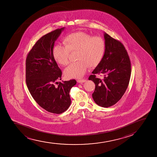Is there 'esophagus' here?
I'll list each match as a JSON object with an SVG mask.
<instances>
[{
    "mask_svg": "<svg viewBox=\"0 0 157 157\" xmlns=\"http://www.w3.org/2000/svg\"><path fill=\"white\" fill-rule=\"evenodd\" d=\"M85 81H86V79H79L77 80V82H78V83H84Z\"/></svg>",
    "mask_w": 157,
    "mask_h": 157,
    "instance_id": "esophagus-1",
    "label": "esophagus"
}]
</instances>
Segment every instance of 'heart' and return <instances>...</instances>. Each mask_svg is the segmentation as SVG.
Returning <instances> with one entry per match:
<instances>
[{
	"instance_id": "b5f03b06",
	"label": "heart",
	"mask_w": 157,
	"mask_h": 157,
	"mask_svg": "<svg viewBox=\"0 0 157 157\" xmlns=\"http://www.w3.org/2000/svg\"><path fill=\"white\" fill-rule=\"evenodd\" d=\"M63 44H58L53 49L54 59L63 66L70 63L71 53L76 52L78 61L71 64L64 70L65 75L69 78L82 77L90 67H96L101 63L106 50L105 40L99 36H92L82 32L67 35Z\"/></svg>"
}]
</instances>
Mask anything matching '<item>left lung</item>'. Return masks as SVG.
Listing matches in <instances>:
<instances>
[{
  "label": "left lung",
  "instance_id": "left-lung-1",
  "mask_svg": "<svg viewBox=\"0 0 157 157\" xmlns=\"http://www.w3.org/2000/svg\"><path fill=\"white\" fill-rule=\"evenodd\" d=\"M106 50L101 63L92 72L88 79L95 84L92 97L98 105L109 107L122 98L128 87L131 75V63L128 53L121 42L104 33ZM103 74V79L95 77Z\"/></svg>",
  "mask_w": 157,
  "mask_h": 157
}]
</instances>
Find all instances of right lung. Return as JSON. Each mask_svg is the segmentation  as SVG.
I'll list each match as a JSON object with an SVG mask.
<instances>
[{
	"label": "right lung",
	"mask_w": 157,
	"mask_h": 157,
	"mask_svg": "<svg viewBox=\"0 0 157 157\" xmlns=\"http://www.w3.org/2000/svg\"><path fill=\"white\" fill-rule=\"evenodd\" d=\"M64 28L42 36L25 61V81L31 95L42 108L53 114H61L69 108L71 103L69 93L76 84L75 79L58 82L61 79L62 71L53 57V49Z\"/></svg>",
	"instance_id": "right-lung-1"
}]
</instances>
